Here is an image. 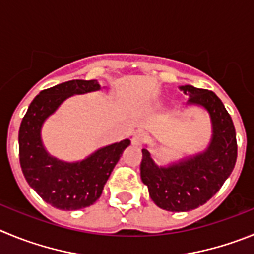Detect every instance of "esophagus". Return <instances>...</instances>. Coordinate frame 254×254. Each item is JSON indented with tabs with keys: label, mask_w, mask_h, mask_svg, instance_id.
Instances as JSON below:
<instances>
[{
	"label": "esophagus",
	"mask_w": 254,
	"mask_h": 254,
	"mask_svg": "<svg viewBox=\"0 0 254 254\" xmlns=\"http://www.w3.org/2000/svg\"><path fill=\"white\" fill-rule=\"evenodd\" d=\"M145 139H147V135L143 131H138L132 135L131 141L134 145H141L143 143H145Z\"/></svg>",
	"instance_id": "1"
}]
</instances>
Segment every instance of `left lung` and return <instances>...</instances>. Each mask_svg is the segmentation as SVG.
Wrapping results in <instances>:
<instances>
[{
  "instance_id": "1",
  "label": "left lung",
  "mask_w": 254,
  "mask_h": 254,
  "mask_svg": "<svg viewBox=\"0 0 254 254\" xmlns=\"http://www.w3.org/2000/svg\"><path fill=\"white\" fill-rule=\"evenodd\" d=\"M190 104L204 106L212 122V139L206 152L170 167H158L143 149L140 177L150 198L167 211H190L204 205L218 192L237 162L238 145L233 120L212 91L182 86Z\"/></svg>"
}]
</instances>
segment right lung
<instances>
[{
	"mask_svg": "<svg viewBox=\"0 0 254 254\" xmlns=\"http://www.w3.org/2000/svg\"><path fill=\"white\" fill-rule=\"evenodd\" d=\"M100 88L95 81L73 79L43 90L30 104L19 130V157L27 184L38 195L59 210H78L101 196L104 185L122 157L129 139L93 153L79 163H64L48 155L40 129L45 119L67 97Z\"/></svg>",
	"mask_w": 254,
	"mask_h": 254,
	"instance_id": "obj_1",
	"label": "right lung"
}]
</instances>
